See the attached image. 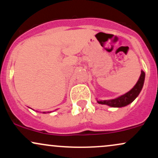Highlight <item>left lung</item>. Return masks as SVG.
<instances>
[{"instance_id":"obj_1","label":"left lung","mask_w":158,"mask_h":158,"mask_svg":"<svg viewBox=\"0 0 158 158\" xmlns=\"http://www.w3.org/2000/svg\"><path fill=\"white\" fill-rule=\"evenodd\" d=\"M145 80V73L141 71V75L139 78V80L137 81V84L135 85L132 89L128 91V93L120 96L118 98H116L114 99H110V100H100L97 101L99 104L107 105V106L110 107H114V108H120V107H124L128 106V104L133 102L134 100L139 95V92L142 90L143 84H144Z\"/></svg>"}]
</instances>
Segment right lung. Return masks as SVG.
Masks as SVG:
<instances>
[{
    "instance_id": "1",
    "label": "right lung",
    "mask_w": 158,
    "mask_h": 158,
    "mask_svg": "<svg viewBox=\"0 0 158 158\" xmlns=\"http://www.w3.org/2000/svg\"><path fill=\"white\" fill-rule=\"evenodd\" d=\"M43 113H45V112H43Z\"/></svg>"
}]
</instances>
